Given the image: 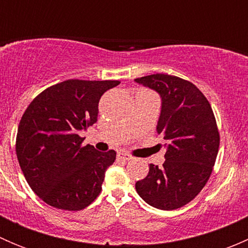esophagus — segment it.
Segmentation results:
<instances>
[{"mask_svg":"<svg viewBox=\"0 0 248 248\" xmlns=\"http://www.w3.org/2000/svg\"><path fill=\"white\" fill-rule=\"evenodd\" d=\"M117 158H119L120 161H129V159H132V156H129L126 152H119V154H117Z\"/></svg>","mask_w":248,"mask_h":248,"instance_id":"1","label":"esophagus"}]
</instances>
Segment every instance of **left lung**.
I'll use <instances>...</instances> for the list:
<instances>
[{
  "label": "left lung",
  "instance_id": "1",
  "mask_svg": "<svg viewBox=\"0 0 248 248\" xmlns=\"http://www.w3.org/2000/svg\"><path fill=\"white\" fill-rule=\"evenodd\" d=\"M134 81L161 97L156 131L167 141L163 167L150 164L136 189L156 209H179L198 196L216 162L219 133L214 112L198 87L181 78L151 74Z\"/></svg>",
  "mask_w": 248,
  "mask_h": 248
}]
</instances>
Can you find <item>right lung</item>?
Returning a JSON list of instances; mask_svg holds the SVG:
<instances>
[{
	"instance_id": "obj_1",
	"label": "right lung",
	"mask_w": 248,
	"mask_h": 248,
	"mask_svg": "<svg viewBox=\"0 0 248 248\" xmlns=\"http://www.w3.org/2000/svg\"><path fill=\"white\" fill-rule=\"evenodd\" d=\"M117 80L71 79L47 87L25 110L16 134V157L32 191L50 206L79 211L102 191L116 152L81 146L79 132L97 121L102 94Z\"/></svg>"
}]
</instances>
